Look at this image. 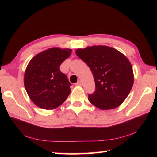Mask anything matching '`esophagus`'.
<instances>
[{"label": "esophagus", "instance_id": "esophagus-1", "mask_svg": "<svg viewBox=\"0 0 157 157\" xmlns=\"http://www.w3.org/2000/svg\"><path fill=\"white\" fill-rule=\"evenodd\" d=\"M76 86H81L82 85V82L81 81H79V82H78L76 83Z\"/></svg>", "mask_w": 157, "mask_h": 157}]
</instances>
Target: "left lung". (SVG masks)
I'll return each instance as SVG.
<instances>
[{"label":"left lung","mask_w":157,"mask_h":157,"mask_svg":"<svg viewBox=\"0 0 157 157\" xmlns=\"http://www.w3.org/2000/svg\"><path fill=\"white\" fill-rule=\"evenodd\" d=\"M75 52L94 78L95 91L89 95V102L102 110L119 107L131 91L134 80L132 64L125 55L107 46H88Z\"/></svg>","instance_id":"1"}]
</instances>
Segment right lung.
Here are the masks:
<instances>
[{"instance_id": "add662e5", "label": "right lung", "mask_w": 157, "mask_h": 157, "mask_svg": "<svg viewBox=\"0 0 157 157\" xmlns=\"http://www.w3.org/2000/svg\"><path fill=\"white\" fill-rule=\"evenodd\" d=\"M72 50L51 48L36 55L26 67L24 86L34 105L52 110L62 105L70 94L71 83L59 66Z\"/></svg>"}]
</instances>
